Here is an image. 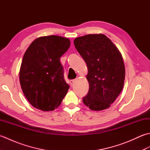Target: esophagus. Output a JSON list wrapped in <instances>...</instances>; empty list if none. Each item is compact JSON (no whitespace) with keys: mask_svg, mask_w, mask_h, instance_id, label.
Returning <instances> with one entry per match:
<instances>
[{"mask_svg":"<svg viewBox=\"0 0 150 150\" xmlns=\"http://www.w3.org/2000/svg\"><path fill=\"white\" fill-rule=\"evenodd\" d=\"M75 81H76V79H73V80H71V81H70V84H71V85L72 86L73 84L75 83Z\"/></svg>","mask_w":150,"mask_h":150,"instance_id":"esophagus-1","label":"esophagus"}]
</instances>
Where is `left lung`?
I'll return each instance as SVG.
<instances>
[{
  "label": "left lung",
  "instance_id": "left-lung-1",
  "mask_svg": "<svg viewBox=\"0 0 150 150\" xmlns=\"http://www.w3.org/2000/svg\"><path fill=\"white\" fill-rule=\"evenodd\" d=\"M74 45L88 69L89 91L82 101L91 110L107 109L123 88L125 67L121 53L103 34L76 38Z\"/></svg>",
  "mask_w": 150,
  "mask_h": 150
}]
</instances>
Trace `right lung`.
Listing matches in <instances>:
<instances>
[{"label":"right lung","instance_id":"right-lung-1","mask_svg":"<svg viewBox=\"0 0 150 150\" xmlns=\"http://www.w3.org/2000/svg\"><path fill=\"white\" fill-rule=\"evenodd\" d=\"M70 46L66 38L50 35L37 38L25 52L19 72L22 91L32 106L53 111L61 104L69 86L64 78L60 57Z\"/></svg>","mask_w":150,"mask_h":150}]
</instances>
